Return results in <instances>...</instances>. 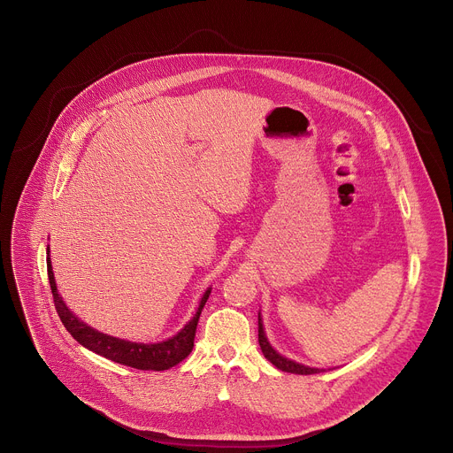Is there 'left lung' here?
<instances>
[{
	"mask_svg": "<svg viewBox=\"0 0 453 453\" xmlns=\"http://www.w3.org/2000/svg\"><path fill=\"white\" fill-rule=\"evenodd\" d=\"M258 344H260V349H262L264 357L269 360V363L273 365L275 368L282 370V372L296 373V375H314V373L323 372V370H318V368H309V366L298 365V363H295V360H289V358L282 357L279 351H275V349H273V346L269 344V341H267L265 334H264V326H262L260 312H258Z\"/></svg>",
	"mask_w": 453,
	"mask_h": 453,
	"instance_id": "8db88e82",
	"label": "left lung"
}]
</instances>
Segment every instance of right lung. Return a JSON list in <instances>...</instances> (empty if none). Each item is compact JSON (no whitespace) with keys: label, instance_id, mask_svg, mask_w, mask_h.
Here are the masks:
<instances>
[{"label":"right lung","instance_id":"right-lung-1","mask_svg":"<svg viewBox=\"0 0 453 453\" xmlns=\"http://www.w3.org/2000/svg\"><path fill=\"white\" fill-rule=\"evenodd\" d=\"M46 264H48V279H50V288H51V295H53V302H55V309L60 316V321L64 323L65 330L87 349L95 351L105 358L114 360L118 365L123 366H130L135 370H151V372H164L169 370L173 366H176L193 351L195 346V335H196V326H198V319L202 314V309L205 307L209 295H211V288L205 291V295L202 296V302L198 305L196 314L193 316V319L180 330L176 335H173L171 339H165L162 342H153V344H144V342H132V341H125V339H118L107 334H102L95 328H90L88 325H85L83 321H80L64 303V300L60 298L58 291H57V284H55V277H53V269H51V260H50V253L46 257Z\"/></svg>","mask_w":453,"mask_h":453}]
</instances>
